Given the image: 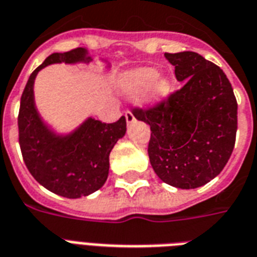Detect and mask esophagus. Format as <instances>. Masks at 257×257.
<instances>
[{
    "label": "esophagus",
    "instance_id": "obj_1",
    "mask_svg": "<svg viewBox=\"0 0 257 257\" xmlns=\"http://www.w3.org/2000/svg\"><path fill=\"white\" fill-rule=\"evenodd\" d=\"M124 116H126V122L128 123V124H131V123H133L135 120L134 114H133V112H131L130 110H127L126 112H124Z\"/></svg>",
    "mask_w": 257,
    "mask_h": 257
}]
</instances>
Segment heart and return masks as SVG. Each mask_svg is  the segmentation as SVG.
<instances>
[{
    "label": "heart",
    "mask_w": 257,
    "mask_h": 257,
    "mask_svg": "<svg viewBox=\"0 0 257 257\" xmlns=\"http://www.w3.org/2000/svg\"><path fill=\"white\" fill-rule=\"evenodd\" d=\"M157 77H158V71L154 68L135 69L123 77V88L126 89L128 93H139L153 82V84L149 89V95H150L151 99L158 100L169 93L170 81L165 77L157 79L156 81Z\"/></svg>",
    "instance_id": "obj_1"
}]
</instances>
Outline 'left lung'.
<instances>
[{
	"instance_id": "1",
	"label": "left lung",
	"mask_w": 257,
	"mask_h": 257,
	"mask_svg": "<svg viewBox=\"0 0 257 257\" xmlns=\"http://www.w3.org/2000/svg\"><path fill=\"white\" fill-rule=\"evenodd\" d=\"M185 84L154 106L133 114L150 126L149 158L157 176L196 189L218 176L236 142L237 101L220 67L196 52L165 53Z\"/></svg>"
}]
</instances>
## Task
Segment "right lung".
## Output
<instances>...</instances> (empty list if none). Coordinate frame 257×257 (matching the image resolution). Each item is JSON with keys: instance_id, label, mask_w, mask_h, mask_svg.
I'll return each instance as SVG.
<instances>
[{"instance_id": "right-lung-1", "label": "right lung", "mask_w": 257, "mask_h": 257, "mask_svg": "<svg viewBox=\"0 0 257 257\" xmlns=\"http://www.w3.org/2000/svg\"><path fill=\"white\" fill-rule=\"evenodd\" d=\"M84 48L52 53L32 72L21 95L19 111V142L28 170L39 184L67 198L88 196L100 189L110 169V153L126 133V118L104 123L88 118L75 133L53 134L37 114L33 83L40 69L53 63L89 61Z\"/></svg>"}]
</instances>
